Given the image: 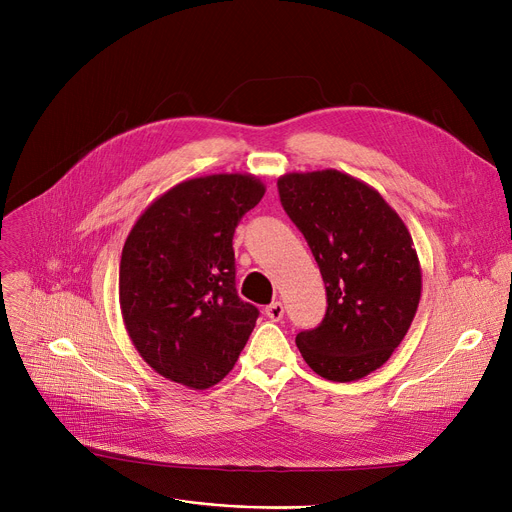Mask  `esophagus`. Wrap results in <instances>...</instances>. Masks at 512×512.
I'll list each match as a JSON object with an SVG mask.
<instances>
[{
  "label": "esophagus",
  "mask_w": 512,
  "mask_h": 512,
  "mask_svg": "<svg viewBox=\"0 0 512 512\" xmlns=\"http://www.w3.org/2000/svg\"><path fill=\"white\" fill-rule=\"evenodd\" d=\"M265 315L270 317L272 321H280V319L284 317V307H282V303L276 301V303H272V305H267V307H265Z\"/></svg>",
  "instance_id": "obj_1"
}]
</instances>
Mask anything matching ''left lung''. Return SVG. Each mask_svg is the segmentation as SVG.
Instances as JSON below:
<instances>
[{"mask_svg": "<svg viewBox=\"0 0 512 512\" xmlns=\"http://www.w3.org/2000/svg\"><path fill=\"white\" fill-rule=\"evenodd\" d=\"M278 193L328 297L321 324L297 334L299 351L321 378H365L390 359L415 317L421 267L413 238L378 191L338 170L286 174Z\"/></svg>", "mask_w": 512, "mask_h": 512, "instance_id": "8db88e82", "label": "left lung"}]
</instances>
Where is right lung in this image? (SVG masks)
Listing matches in <instances>:
<instances>
[{
	"instance_id": "right-lung-1",
	"label": "right lung",
	"mask_w": 512,
	"mask_h": 512,
	"mask_svg": "<svg viewBox=\"0 0 512 512\" xmlns=\"http://www.w3.org/2000/svg\"><path fill=\"white\" fill-rule=\"evenodd\" d=\"M265 186L251 174L184 180L132 226L120 259V309L139 355L164 378L205 390L224 380L259 309L236 292L232 238Z\"/></svg>"
}]
</instances>
